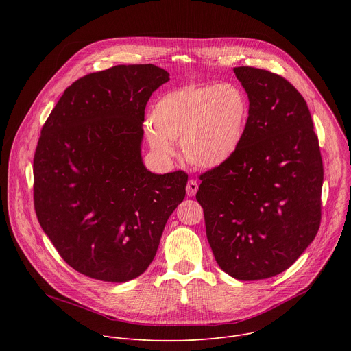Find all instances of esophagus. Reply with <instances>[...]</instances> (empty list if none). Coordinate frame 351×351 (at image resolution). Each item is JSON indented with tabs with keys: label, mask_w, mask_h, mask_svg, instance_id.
Wrapping results in <instances>:
<instances>
[{
	"label": "esophagus",
	"mask_w": 351,
	"mask_h": 351,
	"mask_svg": "<svg viewBox=\"0 0 351 351\" xmlns=\"http://www.w3.org/2000/svg\"><path fill=\"white\" fill-rule=\"evenodd\" d=\"M197 190H198V183H197L195 180L190 179V180L187 182V186H186V193H187V195H189V197H193V195L197 193Z\"/></svg>",
	"instance_id": "obj_1"
}]
</instances>
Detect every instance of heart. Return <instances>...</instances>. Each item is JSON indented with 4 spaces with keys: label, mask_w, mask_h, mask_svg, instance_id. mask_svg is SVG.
<instances>
[{
    "label": "heart",
    "mask_w": 351,
    "mask_h": 351,
    "mask_svg": "<svg viewBox=\"0 0 351 351\" xmlns=\"http://www.w3.org/2000/svg\"><path fill=\"white\" fill-rule=\"evenodd\" d=\"M250 117V99L234 83H190L167 91L154 104L147 128L153 152L169 158L180 141L186 160L213 169L240 148Z\"/></svg>",
    "instance_id": "b5f03b06"
}]
</instances>
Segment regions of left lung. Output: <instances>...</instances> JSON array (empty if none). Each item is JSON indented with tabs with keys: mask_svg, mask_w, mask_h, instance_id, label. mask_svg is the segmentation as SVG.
I'll return each instance as SVG.
<instances>
[{
	"mask_svg": "<svg viewBox=\"0 0 351 351\" xmlns=\"http://www.w3.org/2000/svg\"><path fill=\"white\" fill-rule=\"evenodd\" d=\"M233 72L250 99L244 137L228 162L199 175L195 198L221 269L257 280L287 269L317 236L324 165L297 88L265 69Z\"/></svg>",
	"mask_w": 351,
	"mask_h": 351,
	"instance_id": "1",
	"label": "left lung"
}]
</instances>
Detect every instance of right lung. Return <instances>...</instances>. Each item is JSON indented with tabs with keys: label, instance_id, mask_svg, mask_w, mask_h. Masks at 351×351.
<instances>
[{
	"label": "right lung",
	"instance_id": "1",
	"mask_svg": "<svg viewBox=\"0 0 351 351\" xmlns=\"http://www.w3.org/2000/svg\"><path fill=\"white\" fill-rule=\"evenodd\" d=\"M169 73L117 65L73 82L41 128L33 160L37 219L62 260L104 282L140 276L156 257L187 173L145 169V104Z\"/></svg>",
	"mask_w": 351,
	"mask_h": 351
}]
</instances>
